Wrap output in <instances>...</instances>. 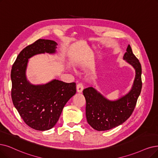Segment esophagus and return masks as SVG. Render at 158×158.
Masks as SVG:
<instances>
[{
    "instance_id": "1",
    "label": "esophagus",
    "mask_w": 158,
    "mask_h": 158,
    "mask_svg": "<svg viewBox=\"0 0 158 158\" xmlns=\"http://www.w3.org/2000/svg\"><path fill=\"white\" fill-rule=\"evenodd\" d=\"M84 89V86L83 84L81 83H79L77 85V91L78 93H82Z\"/></svg>"
}]
</instances>
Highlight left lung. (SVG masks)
<instances>
[{
  "label": "left lung",
  "instance_id": "1",
  "mask_svg": "<svg viewBox=\"0 0 158 158\" xmlns=\"http://www.w3.org/2000/svg\"><path fill=\"white\" fill-rule=\"evenodd\" d=\"M123 60L135 69V77L130 91L116 100H110L94 88L84 89L85 115L91 127L98 131L108 130L122 124L131 116L142 88L141 65L128 45Z\"/></svg>",
  "mask_w": 158,
  "mask_h": 158
}]
</instances>
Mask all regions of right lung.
Instances as JSON below:
<instances>
[{
    "label": "right lung",
    "instance_id": "1",
    "mask_svg": "<svg viewBox=\"0 0 158 158\" xmlns=\"http://www.w3.org/2000/svg\"><path fill=\"white\" fill-rule=\"evenodd\" d=\"M57 45L52 40H37L22 50L11 69L13 104L24 122L36 130L53 128L64 107L77 92L74 82L65 83L55 79L46 84L33 85L27 79L28 59L39 54H54Z\"/></svg>",
    "mask_w": 158,
    "mask_h": 158
}]
</instances>
